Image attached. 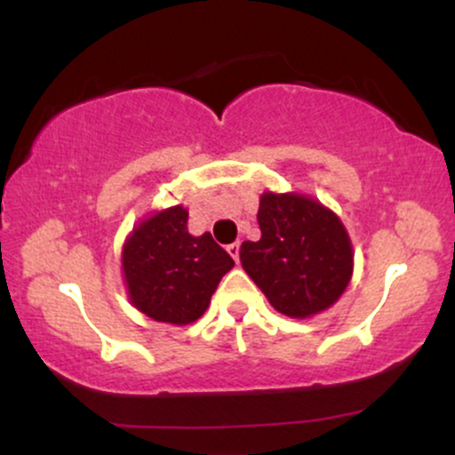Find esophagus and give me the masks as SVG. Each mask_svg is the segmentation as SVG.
<instances>
[{
  "instance_id": "34e87169",
  "label": "esophagus",
  "mask_w": 455,
  "mask_h": 455,
  "mask_svg": "<svg viewBox=\"0 0 455 455\" xmlns=\"http://www.w3.org/2000/svg\"><path fill=\"white\" fill-rule=\"evenodd\" d=\"M227 250H228V254L233 257L235 263H239V243H231Z\"/></svg>"
}]
</instances>
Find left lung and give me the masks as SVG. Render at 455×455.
Returning a JSON list of instances; mask_svg holds the SVG:
<instances>
[{"instance_id": "obj_1", "label": "left lung", "mask_w": 455, "mask_h": 455, "mask_svg": "<svg viewBox=\"0 0 455 455\" xmlns=\"http://www.w3.org/2000/svg\"><path fill=\"white\" fill-rule=\"evenodd\" d=\"M259 242H243L245 274L280 315L312 318L351 284L355 252L340 216L304 192H263Z\"/></svg>"}]
</instances>
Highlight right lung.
<instances>
[{
  "instance_id": "add662e5",
  "label": "right lung",
  "mask_w": 455,
  "mask_h": 455,
  "mask_svg": "<svg viewBox=\"0 0 455 455\" xmlns=\"http://www.w3.org/2000/svg\"><path fill=\"white\" fill-rule=\"evenodd\" d=\"M235 260L210 233L188 231L184 205L145 213L122 245L128 301L145 316L190 325L205 315L212 295Z\"/></svg>"
}]
</instances>
